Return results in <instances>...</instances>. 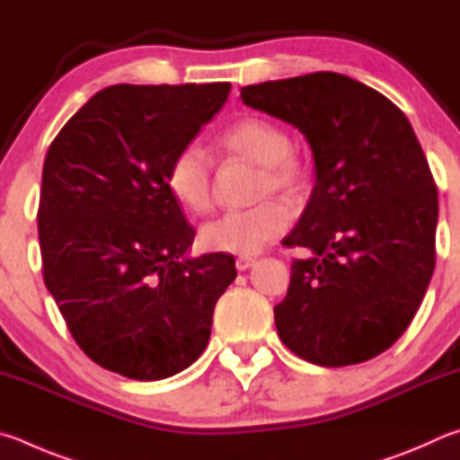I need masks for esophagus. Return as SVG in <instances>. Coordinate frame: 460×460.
Segmentation results:
<instances>
[{
    "instance_id": "obj_1",
    "label": "esophagus",
    "mask_w": 460,
    "mask_h": 460,
    "mask_svg": "<svg viewBox=\"0 0 460 460\" xmlns=\"http://www.w3.org/2000/svg\"><path fill=\"white\" fill-rule=\"evenodd\" d=\"M254 259H251V256H238L236 259V269L243 272V270H248V269H252L254 267Z\"/></svg>"
}]
</instances>
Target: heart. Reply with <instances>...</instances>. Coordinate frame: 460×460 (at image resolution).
Here are the masks:
<instances>
[{"instance_id": "1", "label": "heart", "mask_w": 460, "mask_h": 460, "mask_svg": "<svg viewBox=\"0 0 460 460\" xmlns=\"http://www.w3.org/2000/svg\"><path fill=\"white\" fill-rule=\"evenodd\" d=\"M220 147L261 165L259 196L270 191L296 196L305 183V167L291 151V137L269 119L244 117L220 135ZM169 191L193 214L206 212L212 204V161L198 145H188L173 157L167 172ZM288 209L269 199L248 209H230L199 226V244L209 252L256 254L283 234Z\"/></svg>"}]
</instances>
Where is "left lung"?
Listing matches in <instances>:
<instances>
[{
  "label": "left lung",
  "mask_w": 460,
  "mask_h": 460,
  "mask_svg": "<svg viewBox=\"0 0 460 460\" xmlns=\"http://www.w3.org/2000/svg\"><path fill=\"white\" fill-rule=\"evenodd\" d=\"M246 107L305 135L315 188L283 244L303 246L275 307L288 349L325 367L380 356L406 332L434 272L438 193L410 120L337 72L240 91Z\"/></svg>",
  "instance_id": "1"
}]
</instances>
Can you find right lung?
<instances>
[{"mask_svg": "<svg viewBox=\"0 0 460 460\" xmlns=\"http://www.w3.org/2000/svg\"><path fill=\"white\" fill-rule=\"evenodd\" d=\"M228 83L115 84L46 153L38 236L44 283L88 358L165 380L206 349L234 256H188L193 230L169 191L173 157L228 99Z\"/></svg>", "mask_w": 460, "mask_h": 460, "instance_id": "obj_1", "label": "right lung"}]
</instances>
